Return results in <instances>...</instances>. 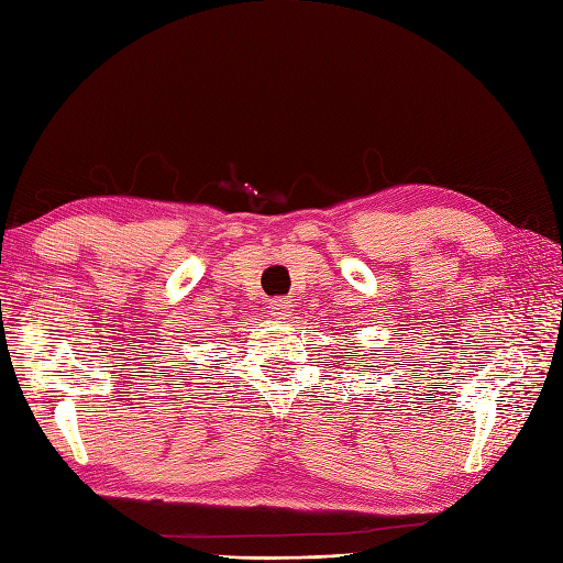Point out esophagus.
Returning <instances> with one entry per match:
<instances>
[{"mask_svg": "<svg viewBox=\"0 0 563 563\" xmlns=\"http://www.w3.org/2000/svg\"><path fill=\"white\" fill-rule=\"evenodd\" d=\"M291 310H294V303L289 298H274L269 303V314L274 320H289Z\"/></svg>", "mask_w": 563, "mask_h": 563, "instance_id": "obj_1", "label": "esophagus"}]
</instances>
